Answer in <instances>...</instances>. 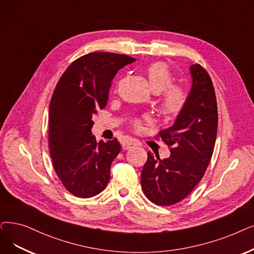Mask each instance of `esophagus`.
Segmentation results:
<instances>
[{
  "mask_svg": "<svg viewBox=\"0 0 254 254\" xmlns=\"http://www.w3.org/2000/svg\"><path fill=\"white\" fill-rule=\"evenodd\" d=\"M136 145H137V143H136V141L134 139H128L126 142L123 143V148L124 149H129V148L134 147Z\"/></svg>",
  "mask_w": 254,
  "mask_h": 254,
  "instance_id": "esophagus-1",
  "label": "esophagus"
}]
</instances>
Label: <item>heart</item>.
Instances as JSON below:
<instances>
[{
	"label": "heart",
	"mask_w": 254,
	"mask_h": 254,
	"mask_svg": "<svg viewBox=\"0 0 254 254\" xmlns=\"http://www.w3.org/2000/svg\"><path fill=\"white\" fill-rule=\"evenodd\" d=\"M150 89L153 92H162L160 102V111L166 119H172L178 116L184 109L187 102L185 89L178 85H171L173 81L172 73L164 62H153L145 68ZM139 121H135V126Z\"/></svg>",
	"instance_id": "obj_1"
}]
</instances>
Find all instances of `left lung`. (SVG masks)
Listing matches in <instances>:
<instances>
[{
  "label": "left lung",
  "instance_id": "1",
  "mask_svg": "<svg viewBox=\"0 0 254 254\" xmlns=\"http://www.w3.org/2000/svg\"><path fill=\"white\" fill-rule=\"evenodd\" d=\"M192 87L182 112L172 127L160 131L170 148L161 160L148 151L141 172L142 190L158 205H171L188 196L200 182L212 159L218 127V110L213 82L199 64L190 67Z\"/></svg>",
  "mask_w": 254,
  "mask_h": 254
}]
</instances>
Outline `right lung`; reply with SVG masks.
Instances as JSON below:
<instances>
[{
  "mask_svg": "<svg viewBox=\"0 0 254 254\" xmlns=\"http://www.w3.org/2000/svg\"><path fill=\"white\" fill-rule=\"evenodd\" d=\"M136 59L95 52L73 61L61 75L50 104L49 145L53 165L71 194L90 198L106 189L120 152L117 139L96 142L92 116L106 107L117 71Z\"/></svg>",
  "mask_w": 254,
  "mask_h": 254,
  "instance_id": "right-lung-1",
  "label": "right lung"
}]
</instances>
